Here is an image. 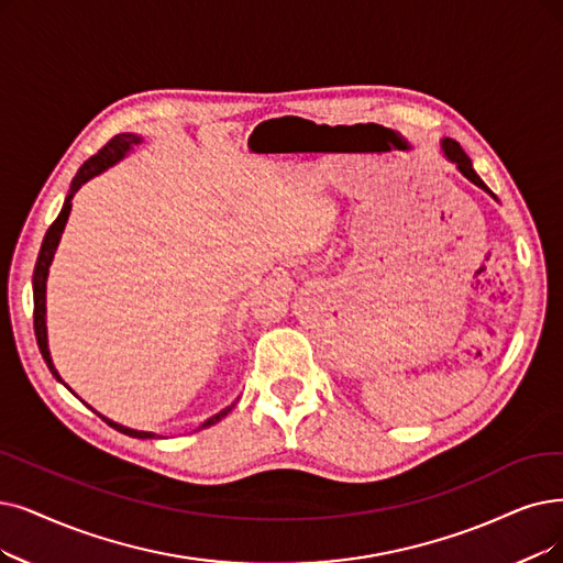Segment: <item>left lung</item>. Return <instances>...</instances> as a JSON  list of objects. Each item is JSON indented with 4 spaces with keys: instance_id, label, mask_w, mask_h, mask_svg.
Returning <instances> with one entry per match:
<instances>
[{
    "instance_id": "8db88e82",
    "label": "left lung",
    "mask_w": 563,
    "mask_h": 563,
    "mask_svg": "<svg viewBox=\"0 0 563 563\" xmlns=\"http://www.w3.org/2000/svg\"><path fill=\"white\" fill-rule=\"evenodd\" d=\"M439 147H441V154L445 156V159L451 162V164H455L457 170L468 179V183H474L476 187H481L483 191H487L492 198H497V196H494V194L489 191V187L483 183V179L478 177V173L474 170V164H471V159L466 156V152L460 147L457 141H453V139H441Z\"/></svg>"
}]
</instances>
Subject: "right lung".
<instances>
[{
  "instance_id": "right-lung-1",
  "label": "right lung",
  "mask_w": 563,
  "mask_h": 563,
  "mask_svg": "<svg viewBox=\"0 0 563 563\" xmlns=\"http://www.w3.org/2000/svg\"><path fill=\"white\" fill-rule=\"evenodd\" d=\"M141 143H143V139H141V136H136V133H120V136L112 139L103 150H99V152L92 156V159H87V162L78 168L76 177L71 179V187H69V194H66V198H64V206H62V210H59L57 219L53 221V227L48 229L46 238H43L41 252H38V258H36V267H34V279H32V288H34V332H36V344H38V351H41L43 360H46L48 369L53 372V376L59 380V384H64V380H62L59 372H57V369H55V365H53L51 349H48V328H46V284H48L51 263H53V258H55V252H57V246H59V240H62L64 227H66V221H69V214H71V200H74V196L78 194V189H80L85 183H89V179H92V177H97V175L106 173L108 168H112V166H115L118 162H122L124 156H126L133 147H139ZM64 386H66V384H64ZM66 388H69V386H66ZM69 390H71V388H69ZM71 393H74V390H71ZM233 407H235V401L231 404V407L221 409L219 413H214L212 418H208L203 424L198 427V430H206V427H210V424L219 422L221 418H227V416L233 411ZM99 416H101V413H99ZM101 418L112 427V430H118V432H122V434H126V437H133V439H156V434H154V432L131 430V427H124V424H120V422H115V420H110V418H106V416H101ZM159 439H162V437H159Z\"/></svg>"
}]
</instances>
